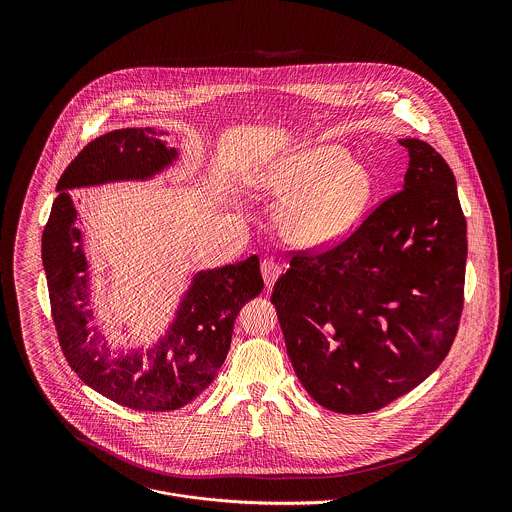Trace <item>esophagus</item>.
Returning a JSON list of instances; mask_svg holds the SVG:
<instances>
[{
	"label": "esophagus",
	"mask_w": 512,
	"mask_h": 512,
	"mask_svg": "<svg viewBox=\"0 0 512 512\" xmlns=\"http://www.w3.org/2000/svg\"><path fill=\"white\" fill-rule=\"evenodd\" d=\"M260 272H262V278H264V284H266V288L270 290L272 286H274V282L278 280V276H280V266L274 262V260H264L262 262V266H260Z\"/></svg>",
	"instance_id": "1"
}]
</instances>
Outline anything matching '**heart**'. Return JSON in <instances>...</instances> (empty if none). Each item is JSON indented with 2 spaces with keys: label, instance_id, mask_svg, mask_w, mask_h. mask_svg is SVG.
<instances>
[{
  "label": "heart",
  "instance_id": "1",
  "mask_svg": "<svg viewBox=\"0 0 512 512\" xmlns=\"http://www.w3.org/2000/svg\"><path fill=\"white\" fill-rule=\"evenodd\" d=\"M258 183L290 201L280 213V234L303 252L339 244L365 215L376 191L368 165L351 159V151L337 144L305 147Z\"/></svg>",
  "mask_w": 512,
  "mask_h": 512
}]
</instances>
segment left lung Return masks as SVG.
<instances>
[{
    "mask_svg": "<svg viewBox=\"0 0 512 512\" xmlns=\"http://www.w3.org/2000/svg\"><path fill=\"white\" fill-rule=\"evenodd\" d=\"M402 191L339 246L295 256L272 303L293 370L339 414L374 412L422 384L455 339L467 222L455 177L430 144L406 138Z\"/></svg>",
    "mask_w": 512,
    "mask_h": 512,
    "instance_id": "obj_1",
    "label": "left lung"
}]
</instances>
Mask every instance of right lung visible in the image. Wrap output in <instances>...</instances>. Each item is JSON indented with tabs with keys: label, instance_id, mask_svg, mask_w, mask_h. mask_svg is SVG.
<instances>
[{
	"label": "right lung",
	"instance_id": "1",
	"mask_svg": "<svg viewBox=\"0 0 512 512\" xmlns=\"http://www.w3.org/2000/svg\"><path fill=\"white\" fill-rule=\"evenodd\" d=\"M165 130L122 128L84 147L57 183V199L41 238L53 321L61 349L78 378L112 402L165 412L199 398L219 374L242 305L264 290L258 256L199 270L177 299L165 331L147 347L112 345L92 325V272L86 234L69 191L108 183H146L171 169L181 149L161 138Z\"/></svg>",
	"mask_w": 512,
	"mask_h": 512
}]
</instances>
